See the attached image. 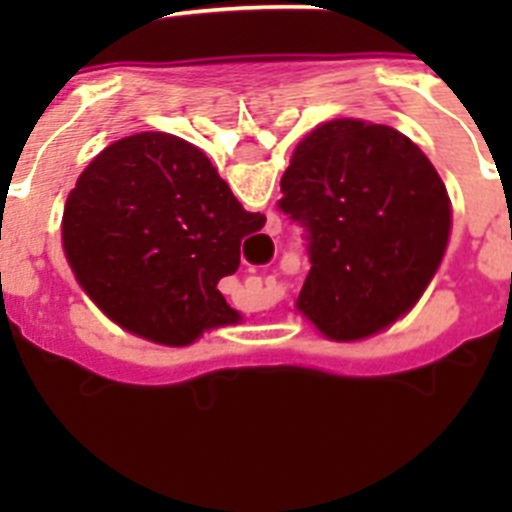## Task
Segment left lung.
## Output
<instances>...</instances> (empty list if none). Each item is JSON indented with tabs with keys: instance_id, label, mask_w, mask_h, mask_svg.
Wrapping results in <instances>:
<instances>
[{
	"instance_id": "obj_1",
	"label": "left lung",
	"mask_w": 512,
	"mask_h": 512,
	"mask_svg": "<svg viewBox=\"0 0 512 512\" xmlns=\"http://www.w3.org/2000/svg\"><path fill=\"white\" fill-rule=\"evenodd\" d=\"M279 187V207L310 233L302 318L354 343L413 310L449 248L451 200L408 135L359 117L323 122L297 143Z\"/></svg>"
}]
</instances>
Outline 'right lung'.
I'll return each instance as SVG.
<instances>
[{
	"mask_svg": "<svg viewBox=\"0 0 512 512\" xmlns=\"http://www.w3.org/2000/svg\"><path fill=\"white\" fill-rule=\"evenodd\" d=\"M197 146L135 133L92 158L63 205L61 243L76 282L115 323L164 346L241 323L220 279L264 228Z\"/></svg>",
	"mask_w": 512,
	"mask_h": 512,
	"instance_id": "1",
	"label": "right lung"
}]
</instances>
